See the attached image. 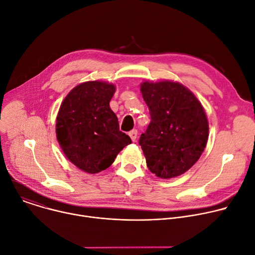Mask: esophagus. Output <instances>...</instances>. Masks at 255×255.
<instances>
[{
  "label": "esophagus",
  "mask_w": 255,
  "mask_h": 255,
  "mask_svg": "<svg viewBox=\"0 0 255 255\" xmlns=\"http://www.w3.org/2000/svg\"><path fill=\"white\" fill-rule=\"evenodd\" d=\"M137 135H138V131H137L136 129H133L132 131H130V132H129V136H130V138H131V140H132L133 142H135V141H136V139H137Z\"/></svg>",
  "instance_id": "esophagus-1"
}]
</instances>
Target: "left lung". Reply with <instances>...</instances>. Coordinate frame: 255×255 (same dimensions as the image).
<instances>
[{
  "label": "left lung",
  "mask_w": 255,
  "mask_h": 255,
  "mask_svg": "<svg viewBox=\"0 0 255 255\" xmlns=\"http://www.w3.org/2000/svg\"><path fill=\"white\" fill-rule=\"evenodd\" d=\"M151 121L139 139L149 170L171 178L189 170L203 153L209 136L206 113L186 87L174 82L141 85Z\"/></svg>",
  "instance_id": "obj_1"
}]
</instances>
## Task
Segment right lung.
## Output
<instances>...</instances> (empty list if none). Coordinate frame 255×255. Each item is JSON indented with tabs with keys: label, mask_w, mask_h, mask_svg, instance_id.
I'll return each mask as SVG.
<instances>
[{
	"label": "right lung",
	"mask_w": 255,
	"mask_h": 255,
	"mask_svg": "<svg viewBox=\"0 0 255 255\" xmlns=\"http://www.w3.org/2000/svg\"><path fill=\"white\" fill-rule=\"evenodd\" d=\"M115 86L87 82L72 89L56 118V136L65 156L80 169L97 173L110 166L132 141L120 131L110 101Z\"/></svg>",
	"instance_id": "obj_1"
}]
</instances>
